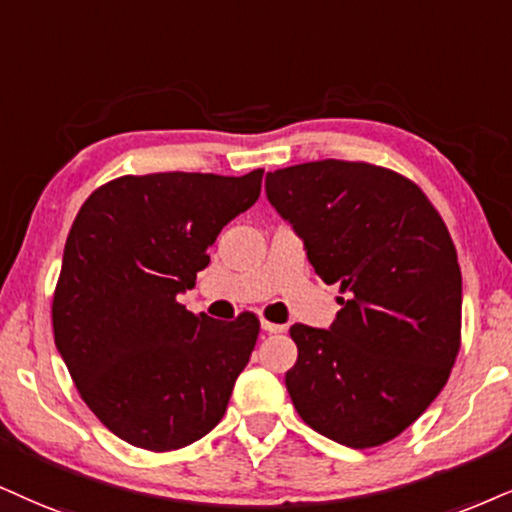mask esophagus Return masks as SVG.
Returning <instances> with one entry per match:
<instances>
[{
    "mask_svg": "<svg viewBox=\"0 0 512 512\" xmlns=\"http://www.w3.org/2000/svg\"><path fill=\"white\" fill-rule=\"evenodd\" d=\"M261 330L268 332V334H277V332H285V325L270 323V320H261Z\"/></svg>",
    "mask_w": 512,
    "mask_h": 512,
    "instance_id": "34e87169",
    "label": "esophagus"
}]
</instances>
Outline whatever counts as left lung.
I'll return each mask as SVG.
<instances>
[{
    "label": "left lung",
    "mask_w": 512,
    "mask_h": 512,
    "mask_svg": "<svg viewBox=\"0 0 512 512\" xmlns=\"http://www.w3.org/2000/svg\"><path fill=\"white\" fill-rule=\"evenodd\" d=\"M315 273L339 282L330 330L296 323L285 384L296 413L351 449L387 444L449 380L460 349L458 254L425 192L363 161H311L266 175Z\"/></svg>",
    "instance_id": "8db88e82"
}]
</instances>
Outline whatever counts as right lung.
<instances>
[{
	"label": "right lung",
	"mask_w": 512,
	"mask_h": 512,
	"mask_svg": "<svg viewBox=\"0 0 512 512\" xmlns=\"http://www.w3.org/2000/svg\"><path fill=\"white\" fill-rule=\"evenodd\" d=\"M263 170L123 175L87 197L56 282L54 342L82 401L137 449L175 451L213 430L258 339L189 313L178 294L211 263L220 230L256 204Z\"/></svg>",
	"instance_id": "add662e5"
}]
</instances>
